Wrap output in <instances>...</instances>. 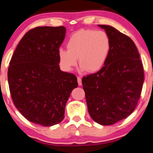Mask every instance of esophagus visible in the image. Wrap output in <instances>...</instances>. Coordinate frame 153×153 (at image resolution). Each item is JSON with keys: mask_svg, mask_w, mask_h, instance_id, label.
<instances>
[{"mask_svg": "<svg viewBox=\"0 0 153 153\" xmlns=\"http://www.w3.org/2000/svg\"><path fill=\"white\" fill-rule=\"evenodd\" d=\"M77 81H78L79 85H82V82H81V77H79V76L77 77Z\"/></svg>", "mask_w": 153, "mask_h": 153, "instance_id": "esophagus-1", "label": "esophagus"}]
</instances>
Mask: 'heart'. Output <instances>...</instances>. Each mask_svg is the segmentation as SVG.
Returning <instances> with one entry per match:
<instances>
[{
  "mask_svg": "<svg viewBox=\"0 0 153 153\" xmlns=\"http://www.w3.org/2000/svg\"><path fill=\"white\" fill-rule=\"evenodd\" d=\"M68 50L58 51V62L63 71L70 72L77 63L81 70L93 73L104 66L111 49L107 33L102 30H80L70 37L67 42Z\"/></svg>",
  "mask_w": 153,
  "mask_h": 153,
  "instance_id": "heart-1",
  "label": "heart"
}]
</instances>
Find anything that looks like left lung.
Segmentation results:
<instances>
[{
	"mask_svg": "<svg viewBox=\"0 0 153 153\" xmlns=\"http://www.w3.org/2000/svg\"><path fill=\"white\" fill-rule=\"evenodd\" d=\"M98 26L109 37L110 52L101 70L83 77L82 84L92 119L111 125L135 109L143 87V68L131 38L112 26Z\"/></svg>",
	"mask_w": 153,
	"mask_h": 153,
	"instance_id": "left-lung-1",
	"label": "left lung"
}]
</instances>
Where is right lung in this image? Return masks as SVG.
I'll use <instances>...</instances> for the list:
<instances>
[{
	"label": "right lung",
	"instance_id": "right-lung-1",
	"mask_svg": "<svg viewBox=\"0 0 153 153\" xmlns=\"http://www.w3.org/2000/svg\"><path fill=\"white\" fill-rule=\"evenodd\" d=\"M64 26L37 27L26 33L14 52L7 79L14 105L30 122L45 127L60 123L75 75L60 70L58 51L65 37Z\"/></svg>",
	"mask_w": 153,
	"mask_h": 153
}]
</instances>
